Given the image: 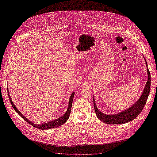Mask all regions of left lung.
I'll return each mask as SVG.
<instances>
[{"instance_id":"8db88e82","label":"left lung","mask_w":157,"mask_h":157,"mask_svg":"<svg viewBox=\"0 0 157 157\" xmlns=\"http://www.w3.org/2000/svg\"><path fill=\"white\" fill-rule=\"evenodd\" d=\"M145 59V58H144ZM147 70V75L148 79L147 82L145 84L144 90L142 93L141 95L139 98V99L135 102L133 105H132L130 108L128 109L122 111L117 114L114 115H109V114H105L99 110L96 106V104L95 103L94 97H93V105L95 113L98 118L101 120L102 122L105 123L106 124H124L128 122H130L134 119H135L141 113V111L144 108V106L146 104L147 98L148 97L150 91V84H151V76L150 73L148 70V64L145 59Z\"/></svg>"}]
</instances>
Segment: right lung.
<instances>
[{
	"mask_svg": "<svg viewBox=\"0 0 157 157\" xmlns=\"http://www.w3.org/2000/svg\"><path fill=\"white\" fill-rule=\"evenodd\" d=\"M7 93H8V95H9V100L10 101V103L12 106V107L13 108V109H15V111L19 114V115L25 121H27L28 123H29L30 124H31L32 126H34L35 128H38V129H40V130H48V129H51V128H57L58 127L62 124H63L64 123H66V121L68 120L70 113H71V107H72V103H73V98H74V95H75V92H73L72 94H71L70 98H69V104H68V106H67V111H66V113H64V115H63V116H61V117L53 120L52 121H48L47 123H44L42 124H36L34 123L33 122H31V121H29L27 118H26L19 111V110L16 108V106L14 105L12 99L10 96L9 93V90L7 88Z\"/></svg>",
	"mask_w": 157,
	"mask_h": 157,
	"instance_id": "obj_1",
	"label": "right lung"
}]
</instances>
